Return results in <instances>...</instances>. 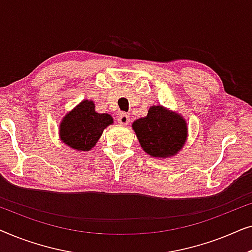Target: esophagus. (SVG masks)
I'll return each instance as SVG.
<instances>
[{"instance_id": "obj_1", "label": "esophagus", "mask_w": 252, "mask_h": 252, "mask_svg": "<svg viewBox=\"0 0 252 252\" xmlns=\"http://www.w3.org/2000/svg\"><path fill=\"white\" fill-rule=\"evenodd\" d=\"M118 123L120 125H127L129 123V116L127 113H120L118 116Z\"/></svg>"}]
</instances>
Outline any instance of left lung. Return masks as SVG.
<instances>
[{
	"label": "left lung",
	"instance_id": "8db88e82",
	"mask_svg": "<svg viewBox=\"0 0 252 252\" xmlns=\"http://www.w3.org/2000/svg\"><path fill=\"white\" fill-rule=\"evenodd\" d=\"M141 147L153 157L175 155L187 137V125L178 116L163 106H151L148 116L133 123Z\"/></svg>",
	"mask_w": 252,
	"mask_h": 252
}]
</instances>
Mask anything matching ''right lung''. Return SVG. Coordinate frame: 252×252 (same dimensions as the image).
<instances>
[{"label":"right lung","instance_id":"1","mask_svg":"<svg viewBox=\"0 0 252 252\" xmlns=\"http://www.w3.org/2000/svg\"><path fill=\"white\" fill-rule=\"evenodd\" d=\"M113 123L108 113H97L92 101H82L61 124V139L73 149L88 151L95 146L106 126Z\"/></svg>","mask_w":252,"mask_h":252}]
</instances>
